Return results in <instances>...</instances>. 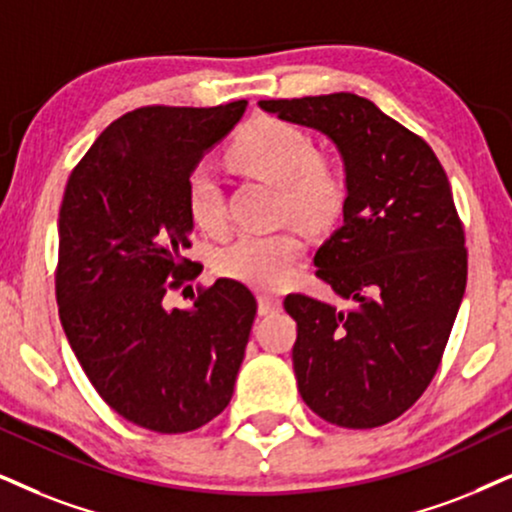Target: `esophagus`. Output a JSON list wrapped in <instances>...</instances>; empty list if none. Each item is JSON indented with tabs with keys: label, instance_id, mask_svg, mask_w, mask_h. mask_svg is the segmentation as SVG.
I'll return each mask as SVG.
<instances>
[{
	"label": "esophagus",
	"instance_id": "obj_1",
	"mask_svg": "<svg viewBox=\"0 0 512 512\" xmlns=\"http://www.w3.org/2000/svg\"><path fill=\"white\" fill-rule=\"evenodd\" d=\"M278 309H281V300H278V295L260 293V297H257V312H260V316H269L278 312Z\"/></svg>",
	"mask_w": 512,
	"mask_h": 512
}]
</instances>
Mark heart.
<instances>
[{"instance_id": "heart-1", "label": "heart", "mask_w": 512, "mask_h": 512, "mask_svg": "<svg viewBox=\"0 0 512 512\" xmlns=\"http://www.w3.org/2000/svg\"><path fill=\"white\" fill-rule=\"evenodd\" d=\"M231 155L281 189L278 210L304 224H326L338 215L345 181L331 160L316 155L307 134L276 118H257L243 129ZM186 208L198 229L217 234L224 229V191L210 165H198L186 181ZM304 255L300 229L245 231L217 252L222 276L252 288H276L293 274Z\"/></svg>"}]
</instances>
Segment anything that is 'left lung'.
<instances>
[{
  "label": "left lung",
  "instance_id": "8db88e82",
  "mask_svg": "<svg viewBox=\"0 0 512 512\" xmlns=\"http://www.w3.org/2000/svg\"><path fill=\"white\" fill-rule=\"evenodd\" d=\"M338 148L342 224L316 250V276L349 309L293 293V368L304 404L340 428L368 430L413 406L454 328L468 252L449 179L423 139L357 94L260 101Z\"/></svg>",
  "mask_w": 512,
  "mask_h": 512
}]
</instances>
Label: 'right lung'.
I'll list each match as a JSON object with an SVG mask.
<instances>
[{
	"instance_id": "add662e5",
	"label": "right lung",
	"mask_w": 512,
	"mask_h": 512,
	"mask_svg": "<svg viewBox=\"0 0 512 512\" xmlns=\"http://www.w3.org/2000/svg\"><path fill=\"white\" fill-rule=\"evenodd\" d=\"M245 106L122 115L70 174L58 212L56 300L70 347L113 411L163 435L198 430L229 406L257 314L234 278L186 309L163 302L200 269L186 257V181Z\"/></svg>"
}]
</instances>
